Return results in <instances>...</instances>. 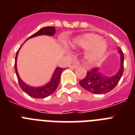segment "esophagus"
I'll return each mask as SVG.
<instances>
[{
    "instance_id": "1",
    "label": "esophagus",
    "mask_w": 135,
    "mask_h": 135,
    "mask_svg": "<svg viewBox=\"0 0 135 135\" xmlns=\"http://www.w3.org/2000/svg\"><path fill=\"white\" fill-rule=\"evenodd\" d=\"M78 64H79L77 63V62H74V63H73V64L70 65L69 68L70 69H76V68L78 67Z\"/></svg>"
}]
</instances>
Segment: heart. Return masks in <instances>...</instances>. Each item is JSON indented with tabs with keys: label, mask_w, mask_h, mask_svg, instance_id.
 I'll return each mask as SVG.
<instances>
[{
	"label": "heart",
	"mask_w": 135,
	"mask_h": 135,
	"mask_svg": "<svg viewBox=\"0 0 135 135\" xmlns=\"http://www.w3.org/2000/svg\"><path fill=\"white\" fill-rule=\"evenodd\" d=\"M71 45L74 47L88 49L85 59L89 64L99 61L107 50V44L102 37L93 33H85L76 37L72 41Z\"/></svg>",
	"instance_id": "heart-1"
}]
</instances>
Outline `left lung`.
I'll list each match as a JSON object with an SVG mask.
<instances>
[{
    "label": "left lung",
    "mask_w": 135,
    "mask_h": 135,
    "mask_svg": "<svg viewBox=\"0 0 135 135\" xmlns=\"http://www.w3.org/2000/svg\"><path fill=\"white\" fill-rule=\"evenodd\" d=\"M118 50L120 57V66L117 73L113 76H107L99 71L98 68L92 69L87 72L85 78L79 82L82 88L94 94H102L110 92L117 85L124 69L123 53L120 47H118Z\"/></svg>",
    "instance_id": "8db88e82"
}]
</instances>
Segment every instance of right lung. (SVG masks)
<instances>
[{"instance_id":"add662e5","label":"right lung","mask_w":135,"mask_h":135,"mask_svg":"<svg viewBox=\"0 0 135 135\" xmlns=\"http://www.w3.org/2000/svg\"><path fill=\"white\" fill-rule=\"evenodd\" d=\"M55 32H56V30H55V26H46V27H43V28H42L39 31H38L36 33H35L34 34L28 38L26 39V41H27L29 38H33V37L38 36H43V35L52 36L53 35H55ZM20 49L18 50V51L17 52V54H16L15 69L16 75H17V77L18 82H19L20 88H22V90L24 92H26V94H28L29 96H31V97H33V98H45L47 97L50 96V94H52L53 92L57 90V87H58V85L59 84V82H60V76H61V72L63 71L65 69H62V68L60 67L56 68L55 71L53 73L52 76L51 77L50 80L47 84H45V85L41 87L30 86V85L26 84L20 78V75L18 74L17 68V60L18 53H19Z\"/></svg>"}]
</instances>
